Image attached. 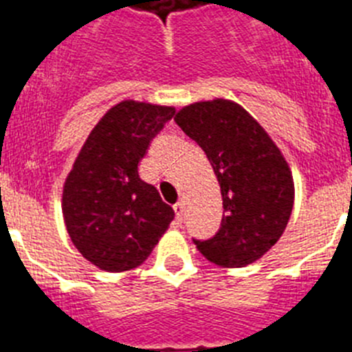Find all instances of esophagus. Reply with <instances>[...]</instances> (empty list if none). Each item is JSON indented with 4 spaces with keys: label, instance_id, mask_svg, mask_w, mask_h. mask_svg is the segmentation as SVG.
<instances>
[{
    "label": "esophagus",
    "instance_id": "esophagus-1",
    "mask_svg": "<svg viewBox=\"0 0 352 352\" xmlns=\"http://www.w3.org/2000/svg\"><path fill=\"white\" fill-rule=\"evenodd\" d=\"M173 208H174V211H176V219L182 220L183 219V211H185V206H183V203H176Z\"/></svg>",
    "mask_w": 352,
    "mask_h": 352
}]
</instances>
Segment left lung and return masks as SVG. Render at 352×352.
<instances>
[{"instance_id": "obj_1", "label": "left lung", "mask_w": 352, "mask_h": 352, "mask_svg": "<svg viewBox=\"0 0 352 352\" xmlns=\"http://www.w3.org/2000/svg\"><path fill=\"white\" fill-rule=\"evenodd\" d=\"M174 121L203 148L222 192L220 229L194 243L219 266L254 263L278 241L294 203L280 149L243 107L222 98L186 105Z\"/></svg>"}]
</instances>
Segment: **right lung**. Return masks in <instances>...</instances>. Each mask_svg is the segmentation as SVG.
Here are the masks:
<instances>
[{"mask_svg":"<svg viewBox=\"0 0 352 352\" xmlns=\"http://www.w3.org/2000/svg\"><path fill=\"white\" fill-rule=\"evenodd\" d=\"M174 107L120 102L88 135L63 188V217L77 250L105 272H126L148 259L174 210L138 166Z\"/></svg>","mask_w":352,"mask_h":352,"instance_id":"obj_1","label":"right lung"}]
</instances>
